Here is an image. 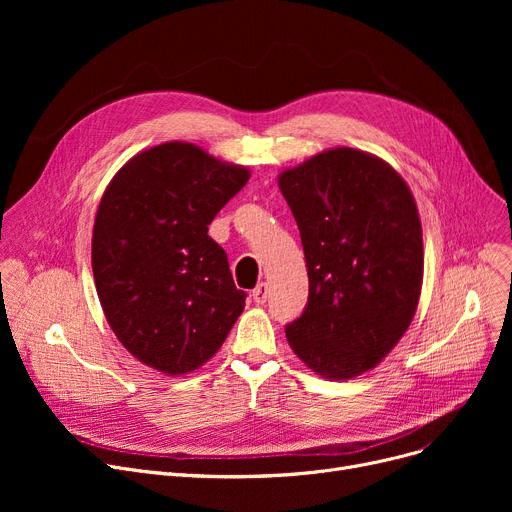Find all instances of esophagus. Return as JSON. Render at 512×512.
<instances>
[{
    "label": "esophagus",
    "instance_id": "obj_1",
    "mask_svg": "<svg viewBox=\"0 0 512 512\" xmlns=\"http://www.w3.org/2000/svg\"><path fill=\"white\" fill-rule=\"evenodd\" d=\"M253 301H255L257 305H263V303L267 301V284H265V282L257 284V288L253 290Z\"/></svg>",
    "mask_w": 512,
    "mask_h": 512
}]
</instances>
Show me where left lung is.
Masks as SVG:
<instances>
[{
  "label": "left lung",
  "mask_w": 512,
  "mask_h": 512,
  "mask_svg": "<svg viewBox=\"0 0 512 512\" xmlns=\"http://www.w3.org/2000/svg\"><path fill=\"white\" fill-rule=\"evenodd\" d=\"M297 220L309 301L288 344L328 380H353L398 344L423 284L421 220L409 184L371 153L336 147L278 176Z\"/></svg>",
  "instance_id": "obj_1"
}]
</instances>
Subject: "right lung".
Listing matches in <instances>:
<instances>
[{"mask_svg":"<svg viewBox=\"0 0 512 512\" xmlns=\"http://www.w3.org/2000/svg\"><path fill=\"white\" fill-rule=\"evenodd\" d=\"M249 178L245 166L170 141L128 159L107 184L93 278L107 324L141 363L168 375L195 371L245 309L247 294L207 226Z\"/></svg>","mask_w":512,"mask_h":512,"instance_id":"right-lung-1","label":"right lung"}]
</instances>
